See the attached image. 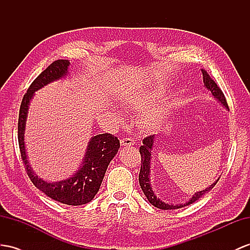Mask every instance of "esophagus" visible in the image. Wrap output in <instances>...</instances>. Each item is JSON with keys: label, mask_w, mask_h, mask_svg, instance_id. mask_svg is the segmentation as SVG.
I'll return each mask as SVG.
<instances>
[{"label": "esophagus", "mask_w": 250, "mask_h": 250, "mask_svg": "<svg viewBox=\"0 0 250 250\" xmlns=\"http://www.w3.org/2000/svg\"><path fill=\"white\" fill-rule=\"evenodd\" d=\"M120 144H121V146H133L134 144H135V142H134V140L131 138H123L120 140Z\"/></svg>", "instance_id": "esophagus-1"}]
</instances>
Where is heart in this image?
Listing matches in <instances>:
<instances>
[{
	"instance_id": "1",
	"label": "heart",
	"mask_w": 250,
	"mask_h": 250,
	"mask_svg": "<svg viewBox=\"0 0 250 250\" xmlns=\"http://www.w3.org/2000/svg\"><path fill=\"white\" fill-rule=\"evenodd\" d=\"M164 92L162 86H150L143 91H140L136 96H134L132 99L133 105L137 107H145L156 100ZM169 111V104L166 101L159 102V104L152 105L144 112L143 123L145 125L149 127H155L161 125L164 119L167 116Z\"/></svg>"
}]
</instances>
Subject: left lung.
<instances>
[{"instance_id":"left-lung-1","label":"left lung","mask_w":250,"mask_h":250,"mask_svg":"<svg viewBox=\"0 0 250 250\" xmlns=\"http://www.w3.org/2000/svg\"><path fill=\"white\" fill-rule=\"evenodd\" d=\"M202 73H203L204 86L206 87L208 91H210V93L213 95V97L217 101H219L224 107L229 108L225 96H224L223 92L221 91V88L217 86V84L212 79L210 78V76L207 74L206 70L202 69ZM154 140H155V136L150 135L143 140V146H140L139 152H140V156H142V167H140V172H139V176H138L139 185H140V187H142L144 194L146 196L148 201L154 207L163 209V210H174V209H180L185 206H188V205L193 204L194 202H196L198 200V198H201L203 195L208 193V192L215 186L217 181L220 180V177H219L212 185H210V186L207 187L205 190L196 192V193L192 195V197L188 202L184 203V204L183 203L182 204H171V203L163 202L161 198L155 195L154 191H153L152 186H151V178H150L151 158H152L151 153L153 150V146H154Z\"/></svg>"}]
</instances>
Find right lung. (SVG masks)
<instances>
[{
    "label": "right lung",
    "mask_w": 250,
    "mask_h": 250,
    "mask_svg": "<svg viewBox=\"0 0 250 250\" xmlns=\"http://www.w3.org/2000/svg\"><path fill=\"white\" fill-rule=\"evenodd\" d=\"M69 64L68 60H57L50 64L45 70H43L31 83L27 93L24 95L20 106L18 140L25 169L35 186L44 194L57 202L70 205V206H79V205L89 203L97 194L107 166L110 165L119 150L120 143L118 138L107 133L93 136L87 144L85 154L82 158L79 169L68 178L53 183L44 181L31 169L24 142L29 104L31 99L34 98L35 93L49 83L66 77L68 75Z\"/></svg>",
    "instance_id": "obj_1"
}]
</instances>
